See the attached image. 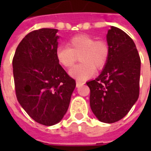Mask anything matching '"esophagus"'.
I'll list each match as a JSON object with an SVG mask.
<instances>
[{
  "instance_id": "1",
  "label": "esophagus",
  "mask_w": 151,
  "mask_h": 151,
  "mask_svg": "<svg viewBox=\"0 0 151 151\" xmlns=\"http://www.w3.org/2000/svg\"><path fill=\"white\" fill-rule=\"evenodd\" d=\"M76 84H77V87H79L81 85H83L85 83L83 82V81H76Z\"/></svg>"
}]
</instances>
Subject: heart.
Returning a JSON list of instances; mask_svg holds the SVG:
<instances>
[{
  "instance_id": "obj_1",
  "label": "heart",
  "mask_w": 151,
  "mask_h": 151,
  "mask_svg": "<svg viewBox=\"0 0 151 151\" xmlns=\"http://www.w3.org/2000/svg\"><path fill=\"white\" fill-rule=\"evenodd\" d=\"M57 60L65 68H70L79 56L80 64L70 70V75L84 81L94 74L95 70L105 66L110 55V45L106 40H96L88 34H79L67 41V46L60 45L55 51Z\"/></svg>"
}]
</instances>
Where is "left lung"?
Here are the masks:
<instances>
[{
    "label": "left lung",
    "instance_id": "obj_1",
    "mask_svg": "<svg viewBox=\"0 0 151 151\" xmlns=\"http://www.w3.org/2000/svg\"><path fill=\"white\" fill-rule=\"evenodd\" d=\"M110 55L100 75L86 84L90 88V106L104 123L122 119L139 95L140 57L136 45L123 30L111 27L106 34Z\"/></svg>",
    "mask_w": 151,
    "mask_h": 151
}]
</instances>
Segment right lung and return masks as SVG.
<instances>
[{
    "mask_svg": "<svg viewBox=\"0 0 151 151\" xmlns=\"http://www.w3.org/2000/svg\"><path fill=\"white\" fill-rule=\"evenodd\" d=\"M58 29L30 32L19 44L12 59L16 97L39 124L59 122L69 107L76 81L57 60Z\"/></svg>",
    "mask_w": 151,
    "mask_h": 151,
    "instance_id": "add662e5",
    "label": "right lung"
}]
</instances>
